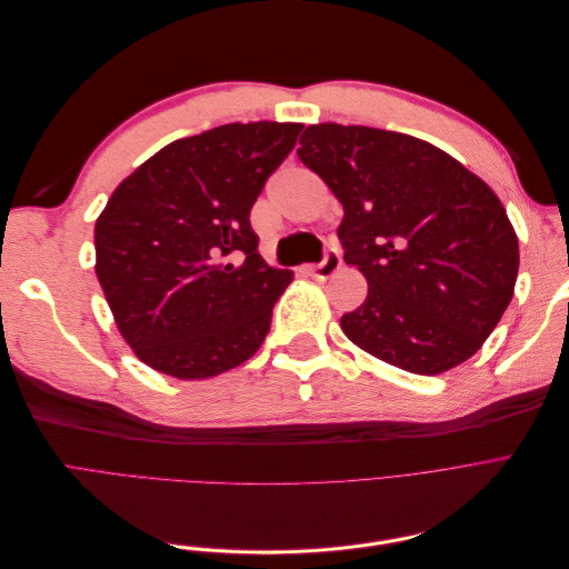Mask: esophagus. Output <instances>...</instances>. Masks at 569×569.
<instances>
[{
	"mask_svg": "<svg viewBox=\"0 0 569 569\" xmlns=\"http://www.w3.org/2000/svg\"><path fill=\"white\" fill-rule=\"evenodd\" d=\"M339 268H341V253H339L337 249H330V251L325 253L322 263L308 268V274H313L316 280H327V278H332V274H335Z\"/></svg>",
	"mask_w": 569,
	"mask_h": 569,
	"instance_id": "obj_1",
	"label": "esophagus"
}]
</instances>
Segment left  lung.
<instances>
[{
    "label": "left lung",
    "instance_id": "left-lung-1",
    "mask_svg": "<svg viewBox=\"0 0 569 569\" xmlns=\"http://www.w3.org/2000/svg\"><path fill=\"white\" fill-rule=\"evenodd\" d=\"M299 159L343 206V261L368 297L341 316L356 347L416 375L475 356L512 299L520 247L501 199L439 147L366 126H308Z\"/></svg>",
    "mask_w": 569,
    "mask_h": 569
}]
</instances>
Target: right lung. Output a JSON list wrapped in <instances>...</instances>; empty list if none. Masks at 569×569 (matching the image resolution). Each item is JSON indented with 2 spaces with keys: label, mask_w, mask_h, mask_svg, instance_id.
Returning a JSON list of instances; mask_svg holds the SVG:
<instances>
[{
  "label": "right lung",
  "mask_w": 569,
  "mask_h": 569,
  "mask_svg": "<svg viewBox=\"0 0 569 569\" xmlns=\"http://www.w3.org/2000/svg\"><path fill=\"white\" fill-rule=\"evenodd\" d=\"M301 128L258 120L182 137L113 189L94 226V270L149 368L206 380L261 349L295 272L263 261L249 213Z\"/></svg>",
  "instance_id": "1"
}]
</instances>
